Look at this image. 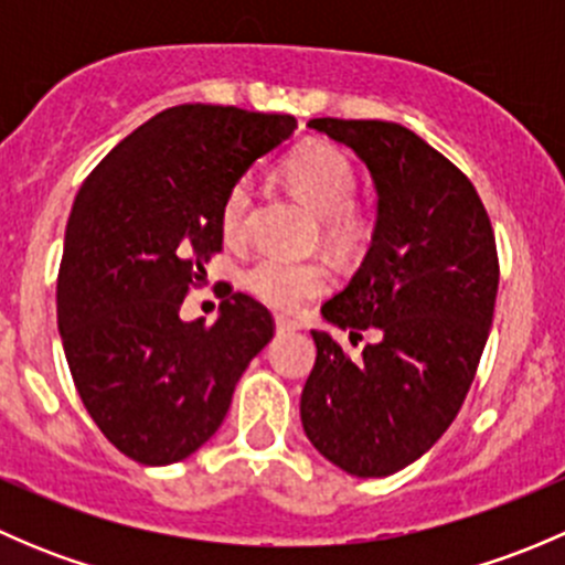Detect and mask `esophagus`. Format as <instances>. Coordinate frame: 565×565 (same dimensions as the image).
Returning <instances> with one entry per match:
<instances>
[{
	"label": "esophagus",
	"instance_id": "34e87169",
	"mask_svg": "<svg viewBox=\"0 0 565 565\" xmlns=\"http://www.w3.org/2000/svg\"><path fill=\"white\" fill-rule=\"evenodd\" d=\"M276 330H278V333H292V330H300V324L295 322V319L276 317Z\"/></svg>",
	"mask_w": 565,
	"mask_h": 565
}]
</instances>
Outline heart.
<instances>
[{"label":"heart","instance_id":"1","mask_svg":"<svg viewBox=\"0 0 565 565\" xmlns=\"http://www.w3.org/2000/svg\"><path fill=\"white\" fill-rule=\"evenodd\" d=\"M284 177L292 191L322 215L324 241L339 250L361 246L372 232L366 215L352 204L358 188L355 167L333 145H303L284 163ZM250 185L235 182L221 202V235L230 246H241L248 235ZM243 287L281 315H298L330 287V267L324 262H289L281 256H259L243 270Z\"/></svg>","mask_w":565,"mask_h":565}]
</instances>
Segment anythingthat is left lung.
Listing matches in <instances>:
<instances>
[{
	"label": "left lung",
	"instance_id": "8db88e82",
	"mask_svg": "<svg viewBox=\"0 0 565 565\" xmlns=\"http://www.w3.org/2000/svg\"><path fill=\"white\" fill-rule=\"evenodd\" d=\"M309 128L350 147L377 188L366 259L322 317L350 341L366 328L380 341L352 361L311 330L300 420L350 476H393L440 440L476 377L500 281L494 232L472 182L404 125L319 117Z\"/></svg>",
	"mask_w": 565,
	"mask_h": 565
}]
</instances>
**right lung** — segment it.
<instances>
[{
    "mask_svg": "<svg viewBox=\"0 0 565 565\" xmlns=\"http://www.w3.org/2000/svg\"><path fill=\"white\" fill-rule=\"evenodd\" d=\"M298 128L289 114L182 104L125 136L84 180L65 230L56 324L84 407L141 465L191 457L224 424L237 380L273 339L248 295L182 322L221 250L226 191Z\"/></svg>",
    "mask_w": 565,
    "mask_h": 565,
    "instance_id": "1",
    "label": "right lung"
}]
</instances>
